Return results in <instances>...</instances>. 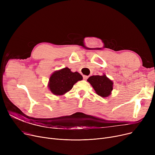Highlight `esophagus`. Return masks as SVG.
I'll return each instance as SVG.
<instances>
[{
	"mask_svg": "<svg viewBox=\"0 0 155 155\" xmlns=\"http://www.w3.org/2000/svg\"><path fill=\"white\" fill-rule=\"evenodd\" d=\"M88 76H87V75H84L83 76V78H84V80H87L88 78Z\"/></svg>",
	"mask_w": 155,
	"mask_h": 155,
	"instance_id": "34e87169",
	"label": "esophagus"
}]
</instances>
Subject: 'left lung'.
Wrapping results in <instances>:
<instances>
[{
  "label": "left lung",
  "instance_id": "1",
  "mask_svg": "<svg viewBox=\"0 0 155 155\" xmlns=\"http://www.w3.org/2000/svg\"><path fill=\"white\" fill-rule=\"evenodd\" d=\"M99 95L102 97H108L112 91L113 83L105 75L102 76H91L87 80Z\"/></svg>",
  "mask_w": 155,
  "mask_h": 155
}]
</instances>
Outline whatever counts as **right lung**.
<instances>
[{
    "label": "right lung",
    "mask_w": 155,
    "mask_h": 155,
    "mask_svg": "<svg viewBox=\"0 0 155 155\" xmlns=\"http://www.w3.org/2000/svg\"><path fill=\"white\" fill-rule=\"evenodd\" d=\"M82 79V76L79 73L71 72L67 67L53 73L50 78L49 88L54 95H63L70 91L78 80Z\"/></svg>",
    "instance_id": "add662e5"
}]
</instances>
